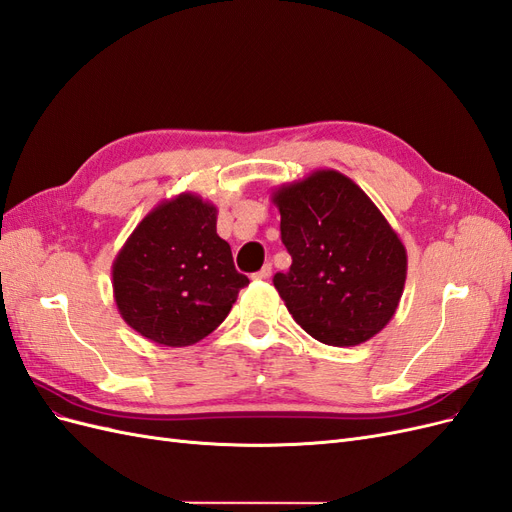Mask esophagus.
<instances>
[{
  "instance_id": "esophagus-1",
  "label": "esophagus",
  "mask_w": 512,
  "mask_h": 512,
  "mask_svg": "<svg viewBox=\"0 0 512 512\" xmlns=\"http://www.w3.org/2000/svg\"><path fill=\"white\" fill-rule=\"evenodd\" d=\"M252 277H254V280H258V282H267L269 277H271V265H265L258 273H254Z\"/></svg>"
}]
</instances>
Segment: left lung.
Segmentation results:
<instances>
[{"instance_id":"1","label":"left lung","mask_w":512,"mask_h":512,"mask_svg":"<svg viewBox=\"0 0 512 512\" xmlns=\"http://www.w3.org/2000/svg\"><path fill=\"white\" fill-rule=\"evenodd\" d=\"M292 265L273 284L292 318L329 346H359L397 312L408 254L359 185L333 168L271 194Z\"/></svg>"}]
</instances>
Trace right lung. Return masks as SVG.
Here are the masks:
<instances>
[{
	"instance_id": "obj_1",
	"label": "right lung",
	"mask_w": 512,
	"mask_h": 512,
	"mask_svg": "<svg viewBox=\"0 0 512 512\" xmlns=\"http://www.w3.org/2000/svg\"><path fill=\"white\" fill-rule=\"evenodd\" d=\"M215 224L218 207L181 192L153 207L115 256L117 309L149 342L170 348L200 342L250 284Z\"/></svg>"
}]
</instances>
